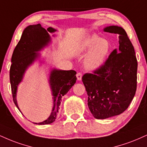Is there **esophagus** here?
I'll use <instances>...</instances> for the list:
<instances>
[{"instance_id":"obj_1","label":"esophagus","mask_w":147,"mask_h":147,"mask_svg":"<svg viewBox=\"0 0 147 147\" xmlns=\"http://www.w3.org/2000/svg\"><path fill=\"white\" fill-rule=\"evenodd\" d=\"M77 78L78 81H81V79H82V74L80 73V72H78L77 74Z\"/></svg>"}]
</instances>
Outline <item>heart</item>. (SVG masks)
Wrapping results in <instances>:
<instances>
[{
	"label": "heart",
	"instance_id": "heart-1",
	"mask_svg": "<svg viewBox=\"0 0 147 147\" xmlns=\"http://www.w3.org/2000/svg\"><path fill=\"white\" fill-rule=\"evenodd\" d=\"M110 51V43L107 39L100 38L96 34H92L81 42L79 51L87 54L84 59V66L90 71H96L105 63Z\"/></svg>",
	"mask_w": 147,
	"mask_h": 147
}]
</instances>
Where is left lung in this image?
<instances>
[{"label": "left lung", "instance_id": "8db88e82", "mask_svg": "<svg viewBox=\"0 0 147 147\" xmlns=\"http://www.w3.org/2000/svg\"><path fill=\"white\" fill-rule=\"evenodd\" d=\"M103 31L119 35V48L111 53L105 64L94 74H85L82 77L88 107L96 119L124 112L135 96L137 87V59L126 31L116 25L106 26Z\"/></svg>", "mask_w": 147, "mask_h": 147}]
</instances>
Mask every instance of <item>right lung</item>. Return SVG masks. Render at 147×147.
<instances>
[{
	"label": "right lung",
	"mask_w": 147,
	"mask_h": 147,
	"mask_svg": "<svg viewBox=\"0 0 147 147\" xmlns=\"http://www.w3.org/2000/svg\"><path fill=\"white\" fill-rule=\"evenodd\" d=\"M57 30L51 26L46 30L40 24L28 26L23 31L20 41L14 49L9 72L10 84L13 102L20 112L16 98L19 84L23 81L27 69L34 64L35 61H38L40 66L43 64L47 66V61L41 57L40 51L44 50L52 43V38L49 33H54ZM52 36L55 38L57 35L53 34ZM76 74L77 72L73 70H63L56 68H49V84L53 96L52 110L50 116L45 121L33 123L48 125L55 121L62 96L76 83Z\"/></svg>",
	"instance_id": "add662e5"
}]
</instances>
